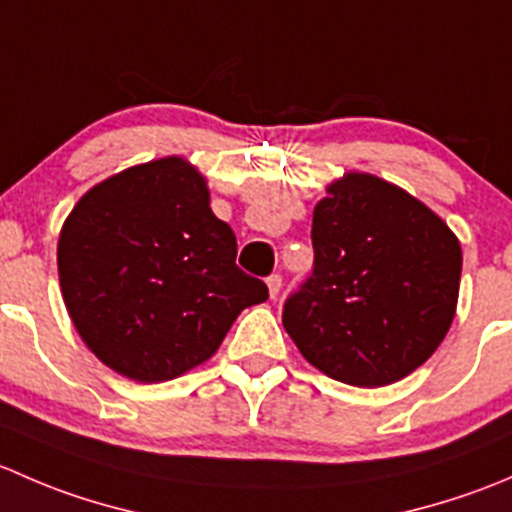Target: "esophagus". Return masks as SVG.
Wrapping results in <instances>:
<instances>
[{
  "instance_id": "esophagus-1",
  "label": "esophagus",
  "mask_w": 512,
  "mask_h": 512,
  "mask_svg": "<svg viewBox=\"0 0 512 512\" xmlns=\"http://www.w3.org/2000/svg\"><path fill=\"white\" fill-rule=\"evenodd\" d=\"M267 287H270V297L277 299V294H280V289H282V275L267 277Z\"/></svg>"
}]
</instances>
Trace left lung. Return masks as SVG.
<instances>
[{"label": "left lung", "mask_w": 512, "mask_h": 512, "mask_svg": "<svg viewBox=\"0 0 512 512\" xmlns=\"http://www.w3.org/2000/svg\"><path fill=\"white\" fill-rule=\"evenodd\" d=\"M312 275L282 324L309 364L352 386L404 379L453 322L461 245L438 215L374 175L352 173L314 208Z\"/></svg>", "instance_id": "obj_1"}]
</instances>
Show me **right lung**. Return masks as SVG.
Returning <instances> with one entry per match:
<instances>
[{
    "label": "right lung",
    "mask_w": 512,
    "mask_h": 512,
    "mask_svg": "<svg viewBox=\"0 0 512 512\" xmlns=\"http://www.w3.org/2000/svg\"><path fill=\"white\" fill-rule=\"evenodd\" d=\"M232 227L183 158L136 165L91 188L59 237L71 322L106 366L168 381L203 364L267 285L235 265Z\"/></svg>",
    "instance_id": "1"
}]
</instances>
